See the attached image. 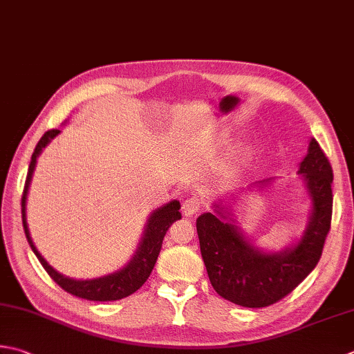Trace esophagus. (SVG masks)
Listing matches in <instances>:
<instances>
[{
    "label": "esophagus",
    "instance_id": "esophagus-1",
    "mask_svg": "<svg viewBox=\"0 0 354 354\" xmlns=\"http://www.w3.org/2000/svg\"><path fill=\"white\" fill-rule=\"evenodd\" d=\"M201 199L196 198V196H190L184 199L183 203V213L185 214V216H193V214H196L198 210L201 209Z\"/></svg>",
    "mask_w": 354,
    "mask_h": 354
}]
</instances>
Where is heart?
<instances>
[{"label":"heart","mask_w":354,"mask_h":354,"mask_svg":"<svg viewBox=\"0 0 354 354\" xmlns=\"http://www.w3.org/2000/svg\"><path fill=\"white\" fill-rule=\"evenodd\" d=\"M258 153V147L256 145H247V147L242 149L238 156H236V164L238 165H245L247 162H250L252 159Z\"/></svg>","instance_id":"1"}]
</instances>
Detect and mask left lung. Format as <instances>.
<instances>
[{
	"mask_svg": "<svg viewBox=\"0 0 354 354\" xmlns=\"http://www.w3.org/2000/svg\"><path fill=\"white\" fill-rule=\"evenodd\" d=\"M296 175L310 199L308 219L301 236L281 250L256 244L242 230L233 209L244 193L266 190L274 184V178L219 196L212 203V212L198 216L196 230L207 274L224 299L248 308L268 307L293 292L316 267L330 230L333 170L315 138L308 141L307 155Z\"/></svg>",
	"mask_w": 354,
	"mask_h": 354,
	"instance_id": "8db88e82",
	"label": "left lung"
}]
</instances>
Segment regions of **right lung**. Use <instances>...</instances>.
Returning <instances> with one entry per match:
<instances>
[{"label": "right lung", "instance_id": "right-lung-1", "mask_svg": "<svg viewBox=\"0 0 354 354\" xmlns=\"http://www.w3.org/2000/svg\"><path fill=\"white\" fill-rule=\"evenodd\" d=\"M61 133V130L53 129L48 130L41 138L39 142L35 147V151L30 159L29 171H27L26 185L23 192V199H21V213H23V227L26 232V238L29 241V245L32 252L37 254L41 266L44 267L48 276L58 283V286L66 290L67 293H71L76 297H82L87 301H118L122 297H127L131 293H135L142 283L147 281V278L153 270L158 254L161 252L162 239L167 233L169 227L175 223V221L181 219V204L178 199H171L170 203L158 207L153 212L149 214L147 223L144 225L142 236L140 239L136 250L131 256V259L126 266L115 270L113 273L100 276V278L92 279H73L68 276L59 273L58 270H55L48 262L44 259V256L38 252V248L35 247L33 239L30 236L29 225H27V216H26V205H27V193H29V187L32 183V176L35 167H37V159L43 153V150L47 147L53 138H57Z\"/></svg>", "mask_w": 354, "mask_h": 354}]
</instances>
